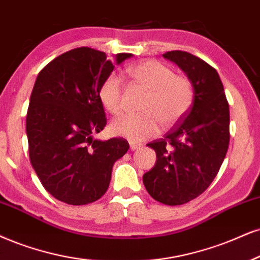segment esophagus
Returning <instances> with one entry per match:
<instances>
[{"label": "esophagus", "instance_id": "1", "mask_svg": "<svg viewBox=\"0 0 260 260\" xmlns=\"http://www.w3.org/2000/svg\"><path fill=\"white\" fill-rule=\"evenodd\" d=\"M129 145H130V149L131 150L140 149L141 147H142V145H141V143H137V142H129Z\"/></svg>", "mask_w": 260, "mask_h": 260}]
</instances>
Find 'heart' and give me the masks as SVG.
<instances>
[{
	"mask_svg": "<svg viewBox=\"0 0 260 260\" xmlns=\"http://www.w3.org/2000/svg\"><path fill=\"white\" fill-rule=\"evenodd\" d=\"M127 75L148 90L141 114H124L111 123V131L117 136L141 141L155 135L160 121L169 126L187 113L193 104L194 91L188 78L176 76L172 69L156 60H146L127 69ZM123 83L115 73L102 82L99 90L100 101L112 114L121 112Z\"/></svg>",
	"mask_w": 260,
	"mask_h": 260,
	"instance_id": "obj_1",
	"label": "heart"
}]
</instances>
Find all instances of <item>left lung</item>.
<instances>
[{
	"label": "left lung",
	"instance_id": "left-lung-1",
	"mask_svg": "<svg viewBox=\"0 0 260 260\" xmlns=\"http://www.w3.org/2000/svg\"><path fill=\"white\" fill-rule=\"evenodd\" d=\"M185 73L194 91L190 110L164 139L148 143L156 153L143 184L159 203L175 206L203 194L218 174L229 146V105L212 66L190 53L162 55Z\"/></svg>",
	"mask_w": 260,
	"mask_h": 260
}]
</instances>
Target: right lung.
<instances>
[{
    "label": "right lung",
    "mask_w": 260,
    "mask_h": 260,
    "mask_svg": "<svg viewBox=\"0 0 260 260\" xmlns=\"http://www.w3.org/2000/svg\"><path fill=\"white\" fill-rule=\"evenodd\" d=\"M106 54L82 47L55 57L38 73L26 115L28 154L41 183L69 205L99 200L110 185L112 169L129 149L126 140H95L106 125L99 90L114 63Z\"/></svg>",
    "instance_id": "obj_1"
}]
</instances>
